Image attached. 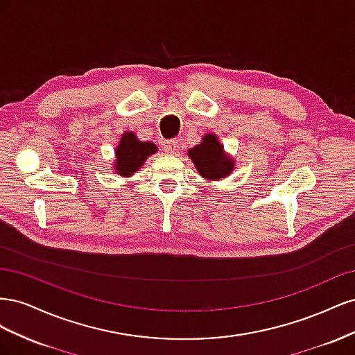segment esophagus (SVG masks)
I'll return each mask as SVG.
<instances>
[{
	"mask_svg": "<svg viewBox=\"0 0 355 355\" xmlns=\"http://www.w3.org/2000/svg\"><path fill=\"white\" fill-rule=\"evenodd\" d=\"M164 151L170 155H178L179 154V144L178 141H167L164 144Z\"/></svg>",
	"mask_w": 355,
	"mask_h": 355,
	"instance_id": "34e87169",
	"label": "esophagus"
}]
</instances>
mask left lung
Masks as SVG:
<instances>
[{"mask_svg": "<svg viewBox=\"0 0 355 355\" xmlns=\"http://www.w3.org/2000/svg\"><path fill=\"white\" fill-rule=\"evenodd\" d=\"M188 157L194 163L198 175L209 182L227 178L235 168V159L225 151L214 133L204 135L198 145L188 149Z\"/></svg>", "mask_w": 355, "mask_h": 355, "instance_id": "1", "label": "left lung"}]
</instances>
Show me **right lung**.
Masks as SVG:
<instances>
[{
  "label": "right lung",
  "mask_w": 355,
  "mask_h": 355,
  "mask_svg": "<svg viewBox=\"0 0 355 355\" xmlns=\"http://www.w3.org/2000/svg\"><path fill=\"white\" fill-rule=\"evenodd\" d=\"M157 151L158 148L155 144L139 141L135 132H124L115 148V161L112 168L116 175L130 178L136 171L141 170L146 158Z\"/></svg>",
  "instance_id": "obj_1"
}]
</instances>
